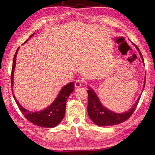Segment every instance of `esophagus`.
<instances>
[{
    "label": "esophagus",
    "instance_id": "34e87169",
    "mask_svg": "<svg viewBox=\"0 0 155 155\" xmlns=\"http://www.w3.org/2000/svg\"><path fill=\"white\" fill-rule=\"evenodd\" d=\"M84 82V81L82 80V79H80V78H78L76 81H75V87L76 88H79L82 85V84Z\"/></svg>",
    "mask_w": 155,
    "mask_h": 155
}]
</instances>
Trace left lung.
<instances>
[{
  "label": "left lung",
  "instance_id": "left-lung-1",
  "mask_svg": "<svg viewBox=\"0 0 155 155\" xmlns=\"http://www.w3.org/2000/svg\"><path fill=\"white\" fill-rule=\"evenodd\" d=\"M134 45V44H133ZM135 46V45H134ZM137 51L140 53V55L142 59V61L144 63V60L143 58V55L140 51V49L136 46H135ZM146 82V77L144 78V83L143 85V89L145 86ZM88 90H87V93L88 95V103L87 107L88 114L91 119V120L94 123L99 126H114L120 123H123V122L127 120L133 113L135 110L137 104L139 102L141 96L133 105V107L130 109L127 112H125L124 113H116L112 110H109L108 109L105 108L101 104L99 97H97V94L92 90V88L88 87Z\"/></svg>",
  "mask_w": 155,
  "mask_h": 155
}]
</instances>
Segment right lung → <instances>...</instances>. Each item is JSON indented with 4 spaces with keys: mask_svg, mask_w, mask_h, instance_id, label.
Listing matches in <instances>:
<instances>
[{
    "mask_svg": "<svg viewBox=\"0 0 155 155\" xmlns=\"http://www.w3.org/2000/svg\"><path fill=\"white\" fill-rule=\"evenodd\" d=\"M35 34V33H34ZM34 34L30 36L29 38H31ZM28 41V39L26 41L24 44ZM19 47L16 51L13 59L12 72L11 76V83L12 87V92L13 93V83H14V72L15 68V58L17 56L18 51L19 50ZM74 91V86H73V82H70L67 85H65L60 91L58 96L56 97V99L54 102L48 107L45 109L37 111V112H31L25 108H24L18 102V100L16 99L15 95L13 94L14 100L18 104V106L20 110L22 112V114L32 124L36 126H41L43 127L52 128L57 125H58L61 121L63 120L65 110H66V104L67 100L68 98L70 95Z\"/></svg>",
    "mask_w": 155,
    "mask_h": 155,
    "instance_id": "add662e5",
    "label": "right lung"
}]
</instances>
